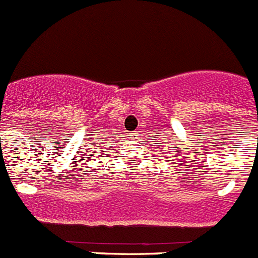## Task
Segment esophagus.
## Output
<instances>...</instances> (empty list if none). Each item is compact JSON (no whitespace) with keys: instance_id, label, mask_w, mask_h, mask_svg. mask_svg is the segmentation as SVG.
<instances>
[{"instance_id":"1","label":"esophagus","mask_w":258,"mask_h":258,"mask_svg":"<svg viewBox=\"0 0 258 258\" xmlns=\"http://www.w3.org/2000/svg\"><path fill=\"white\" fill-rule=\"evenodd\" d=\"M137 137H138V133L137 132L129 133V138H132V139H137Z\"/></svg>"}]
</instances>
